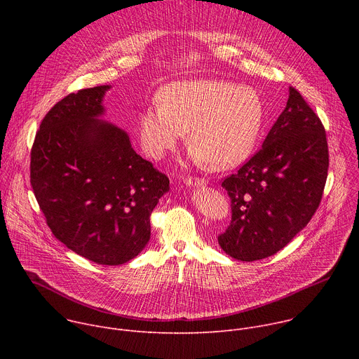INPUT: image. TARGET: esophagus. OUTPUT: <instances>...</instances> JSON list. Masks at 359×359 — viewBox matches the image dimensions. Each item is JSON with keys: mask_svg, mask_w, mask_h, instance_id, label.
<instances>
[{"mask_svg": "<svg viewBox=\"0 0 359 359\" xmlns=\"http://www.w3.org/2000/svg\"><path fill=\"white\" fill-rule=\"evenodd\" d=\"M184 183H186V186H196V187H200V186L206 184V180L201 179V177H186V179H184Z\"/></svg>", "mask_w": 359, "mask_h": 359, "instance_id": "obj_1", "label": "esophagus"}]
</instances>
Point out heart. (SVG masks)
<instances>
[{
	"label": "heart",
	"instance_id": "1",
	"mask_svg": "<svg viewBox=\"0 0 359 359\" xmlns=\"http://www.w3.org/2000/svg\"><path fill=\"white\" fill-rule=\"evenodd\" d=\"M159 100L139 115L143 150L161 159L184 132L193 158L209 170L240 165L262 130L263 102L252 88L217 79L176 81L162 88Z\"/></svg>",
	"mask_w": 359,
	"mask_h": 359
}]
</instances>
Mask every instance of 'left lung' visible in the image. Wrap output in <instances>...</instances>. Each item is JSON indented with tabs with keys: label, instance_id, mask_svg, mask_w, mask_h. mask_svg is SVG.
Segmentation results:
<instances>
[{
	"label": "left lung",
	"instance_id": "obj_1",
	"mask_svg": "<svg viewBox=\"0 0 359 359\" xmlns=\"http://www.w3.org/2000/svg\"><path fill=\"white\" fill-rule=\"evenodd\" d=\"M328 163L325 129L291 86L260 150L222 182L231 200L230 226L217 238L223 251L255 262L284 248L317 212Z\"/></svg>",
	"mask_w": 359,
	"mask_h": 359
}]
</instances>
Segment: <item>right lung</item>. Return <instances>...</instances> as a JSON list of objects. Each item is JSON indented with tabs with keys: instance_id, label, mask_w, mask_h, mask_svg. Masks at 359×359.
<instances>
[{
	"instance_id": "right-lung-1",
	"label": "right lung",
	"mask_w": 359,
	"mask_h": 359,
	"mask_svg": "<svg viewBox=\"0 0 359 359\" xmlns=\"http://www.w3.org/2000/svg\"><path fill=\"white\" fill-rule=\"evenodd\" d=\"M111 86L81 89L45 115L31 149V186L53 234L86 260L119 266L150 238V215L169 177L100 121Z\"/></svg>"
}]
</instances>
